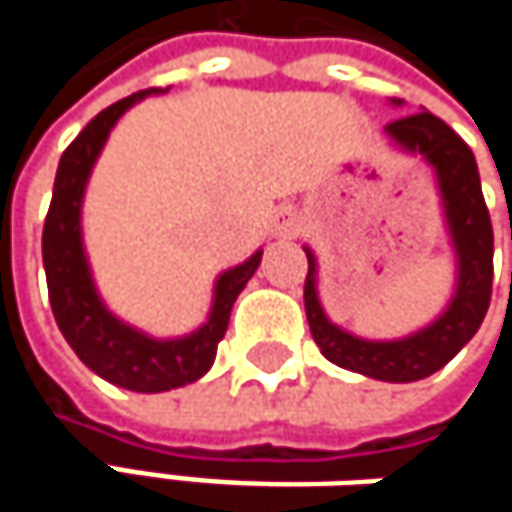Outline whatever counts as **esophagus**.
<instances>
[{"instance_id":"obj_1","label":"esophagus","mask_w":512,"mask_h":512,"mask_svg":"<svg viewBox=\"0 0 512 512\" xmlns=\"http://www.w3.org/2000/svg\"><path fill=\"white\" fill-rule=\"evenodd\" d=\"M296 231H299V228H296V219H293V216H284V219L275 225V234H278V237H296Z\"/></svg>"}]
</instances>
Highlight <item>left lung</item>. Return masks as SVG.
<instances>
[{"label": "left lung", "mask_w": 512, "mask_h": 512, "mask_svg": "<svg viewBox=\"0 0 512 512\" xmlns=\"http://www.w3.org/2000/svg\"><path fill=\"white\" fill-rule=\"evenodd\" d=\"M400 106V100H391ZM385 133L436 171L451 243L457 252V290L439 320L400 341H364L335 326L317 296V260L311 249L305 275V314L320 353L338 367L382 382H415L445 367L480 329L492 299V222L471 148L433 112L391 121Z\"/></svg>", "instance_id": "1"}]
</instances>
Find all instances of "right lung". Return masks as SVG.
Masks as SVG:
<instances>
[{"label": "right lung", "instance_id": "obj_1", "mask_svg": "<svg viewBox=\"0 0 512 512\" xmlns=\"http://www.w3.org/2000/svg\"><path fill=\"white\" fill-rule=\"evenodd\" d=\"M154 91L159 88L136 91L112 103L97 118H91L88 127L67 145V151L58 159L50 213L44 222V269H47L50 305L64 341L97 376L139 394H156V391L189 385L213 367L216 347L228 332L231 308L240 290L246 287V281L255 275L263 255L255 252L246 263L222 272L216 281L210 320L198 332L177 341H156L136 332L133 326L109 314L106 305L100 302L85 260L82 228H79L85 183L106 145L109 130L133 103L145 100Z\"/></svg>", "mask_w": 512, "mask_h": 512}]
</instances>
